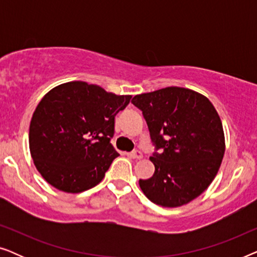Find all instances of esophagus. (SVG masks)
Instances as JSON below:
<instances>
[{
  "label": "esophagus",
  "mask_w": 257,
  "mask_h": 257,
  "mask_svg": "<svg viewBox=\"0 0 257 257\" xmlns=\"http://www.w3.org/2000/svg\"><path fill=\"white\" fill-rule=\"evenodd\" d=\"M130 157L132 158V159H137V160H140L143 158V153L140 152V151H133V152L130 153Z\"/></svg>",
  "instance_id": "1"
}]
</instances>
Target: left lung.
Wrapping results in <instances>:
<instances>
[{
    "label": "left lung",
    "mask_w": 257,
    "mask_h": 257,
    "mask_svg": "<svg viewBox=\"0 0 257 257\" xmlns=\"http://www.w3.org/2000/svg\"><path fill=\"white\" fill-rule=\"evenodd\" d=\"M157 151L156 171L139 186L153 203L180 207L208 188L224 154V133L215 107L203 94L179 86L137 94Z\"/></svg>",
    "instance_id": "1"
}]
</instances>
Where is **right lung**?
<instances>
[{
    "label": "right lung",
    "mask_w": 257,
    "mask_h": 257,
    "mask_svg": "<svg viewBox=\"0 0 257 257\" xmlns=\"http://www.w3.org/2000/svg\"><path fill=\"white\" fill-rule=\"evenodd\" d=\"M131 98L79 80L49 91L29 128L31 158L45 181L66 193L99 184L119 156L110 143L114 117Z\"/></svg>",
    "instance_id": "right-lung-1"
}]
</instances>
